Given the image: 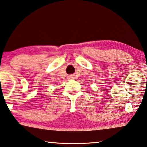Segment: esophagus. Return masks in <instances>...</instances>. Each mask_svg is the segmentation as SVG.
I'll return each instance as SVG.
<instances>
[{
    "mask_svg": "<svg viewBox=\"0 0 147 147\" xmlns=\"http://www.w3.org/2000/svg\"><path fill=\"white\" fill-rule=\"evenodd\" d=\"M69 78H73L74 77H73V75H71V76H69Z\"/></svg>",
    "mask_w": 147,
    "mask_h": 147,
    "instance_id": "esophagus-1",
    "label": "esophagus"
}]
</instances>
